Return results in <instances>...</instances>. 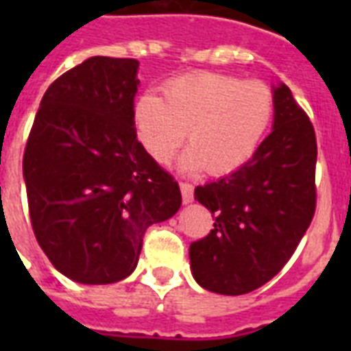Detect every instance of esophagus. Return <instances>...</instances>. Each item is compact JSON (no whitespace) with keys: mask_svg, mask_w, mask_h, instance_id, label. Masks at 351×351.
<instances>
[{"mask_svg":"<svg viewBox=\"0 0 351 351\" xmlns=\"http://www.w3.org/2000/svg\"><path fill=\"white\" fill-rule=\"evenodd\" d=\"M180 191H182V200L184 204H189L193 202V186L189 182H180Z\"/></svg>","mask_w":351,"mask_h":351,"instance_id":"34e87169","label":"esophagus"}]
</instances>
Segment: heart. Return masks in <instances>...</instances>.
I'll list each match as a JSON object with an SVG mask.
<instances>
[{"instance_id": "heart-1", "label": "heart", "mask_w": 351, "mask_h": 351, "mask_svg": "<svg viewBox=\"0 0 351 351\" xmlns=\"http://www.w3.org/2000/svg\"><path fill=\"white\" fill-rule=\"evenodd\" d=\"M275 112L271 87L261 80L197 71L165 80L162 98L143 93L132 106V127L145 153L167 164L186 136L187 171L230 175L247 164Z\"/></svg>"}]
</instances>
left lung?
<instances>
[{
	"mask_svg": "<svg viewBox=\"0 0 351 351\" xmlns=\"http://www.w3.org/2000/svg\"><path fill=\"white\" fill-rule=\"evenodd\" d=\"M273 131L253 158L195 200L215 215V228L191 242L193 277L220 295H244L271 280L297 250L317 208V138L288 85L273 90Z\"/></svg>",
	"mask_w": 351,
	"mask_h": 351,
	"instance_id": "left-lung-1",
	"label": "left lung"
}]
</instances>
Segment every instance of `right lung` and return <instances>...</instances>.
<instances>
[{
	"label": "right lung",
	"mask_w": 351,
	"mask_h": 351,
	"mask_svg": "<svg viewBox=\"0 0 351 351\" xmlns=\"http://www.w3.org/2000/svg\"><path fill=\"white\" fill-rule=\"evenodd\" d=\"M132 58L93 56L49 85L23 153L29 215L52 266L112 284L138 264L149 226L171 219L178 182L138 142Z\"/></svg>",
	"instance_id": "right-lung-1"
}]
</instances>
